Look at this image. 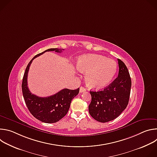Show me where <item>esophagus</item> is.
Returning a JSON list of instances; mask_svg holds the SVG:
<instances>
[{
  "label": "esophagus",
  "mask_w": 157,
  "mask_h": 157,
  "mask_svg": "<svg viewBox=\"0 0 157 157\" xmlns=\"http://www.w3.org/2000/svg\"><path fill=\"white\" fill-rule=\"evenodd\" d=\"M86 90V89L84 87H83L81 86V87H80V89H79V92H80V93H83V92H85Z\"/></svg>",
  "instance_id": "34e87169"
}]
</instances>
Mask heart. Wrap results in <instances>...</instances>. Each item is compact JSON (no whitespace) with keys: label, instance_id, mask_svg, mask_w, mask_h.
Returning <instances> with one entry per match:
<instances>
[{"label":"heart","instance_id":"obj_1","mask_svg":"<svg viewBox=\"0 0 157 157\" xmlns=\"http://www.w3.org/2000/svg\"><path fill=\"white\" fill-rule=\"evenodd\" d=\"M77 69L86 73L88 86L94 89L105 87L115 76L117 64L114 60L99 55H82L78 59Z\"/></svg>","mask_w":157,"mask_h":157}]
</instances>
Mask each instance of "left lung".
I'll use <instances>...</instances> for the list:
<instances>
[{
  "instance_id": "left-lung-1",
  "label": "left lung",
  "mask_w": 157,
  "mask_h": 157,
  "mask_svg": "<svg viewBox=\"0 0 157 157\" xmlns=\"http://www.w3.org/2000/svg\"><path fill=\"white\" fill-rule=\"evenodd\" d=\"M118 63L117 78L103 90L90 91L92 100L89 105V113L100 122H107L117 118L128 103L131 78L125 63L119 59Z\"/></svg>"
}]
</instances>
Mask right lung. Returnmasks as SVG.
Wrapping results in <instances>:
<instances>
[{
    "mask_svg": "<svg viewBox=\"0 0 157 157\" xmlns=\"http://www.w3.org/2000/svg\"><path fill=\"white\" fill-rule=\"evenodd\" d=\"M52 51L58 53L62 52L60 49L50 48L35 56L27 66L21 84L23 96L30 113L38 120L48 124L55 123L66 116L72 99L79 91V88L75 90L65 88L56 94L46 98L38 97L30 91L27 84V76L32 61L44 53Z\"/></svg>",
    "mask_w": 157,
    "mask_h": 157,
    "instance_id": "obj_1",
    "label": "right lung"
}]
</instances>
